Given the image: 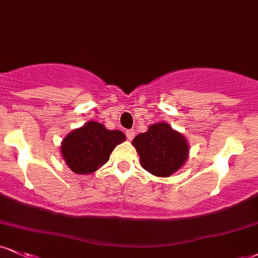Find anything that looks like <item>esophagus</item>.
<instances>
[{"label": "esophagus", "instance_id": "34e87169", "mask_svg": "<svg viewBox=\"0 0 258 258\" xmlns=\"http://www.w3.org/2000/svg\"><path fill=\"white\" fill-rule=\"evenodd\" d=\"M126 136H127V139H128V141H132V139L135 138V136H136L135 130H127Z\"/></svg>", "mask_w": 258, "mask_h": 258}]
</instances>
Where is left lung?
<instances>
[{"label":"left lung","instance_id":"8db88e82","mask_svg":"<svg viewBox=\"0 0 258 258\" xmlns=\"http://www.w3.org/2000/svg\"><path fill=\"white\" fill-rule=\"evenodd\" d=\"M141 159V166L155 176L174 174L188 159V142L185 136L167 122H156L132 141Z\"/></svg>","mask_w":258,"mask_h":258}]
</instances>
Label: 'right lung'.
Segmentation results:
<instances>
[{"instance_id":"right-lung-1","label":"right lung","mask_w":258,"mask_h":258,"mask_svg":"<svg viewBox=\"0 0 258 258\" xmlns=\"http://www.w3.org/2000/svg\"><path fill=\"white\" fill-rule=\"evenodd\" d=\"M125 141L126 136L119 130L110 131L103 123L89 121L62 139L60 151L72 172L88 175L107 163L111 151Z\"/></svg>"}]
</instances>
